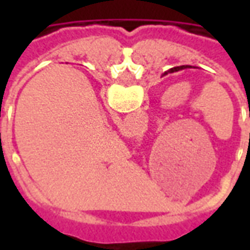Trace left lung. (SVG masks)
I'll return each mask as SVG.
<instances>
[{
	"mask_svg": "<svg viewBox=\"0 0 250 250\" xmlns=\"http://www.w3.org/2000/svg\"><path fill=\"white\" fill-rule=\"evenodd\" d=\"M185 68H188V65H181V66H174L170 69V72H177V71H181V69H185ZM250 116V114H249Z\"/></svg>",
	"mask_w": 250,
	"mask_h": 250,
	"instance_id": "1",
	"label": "left lung"
}]
</instances>
